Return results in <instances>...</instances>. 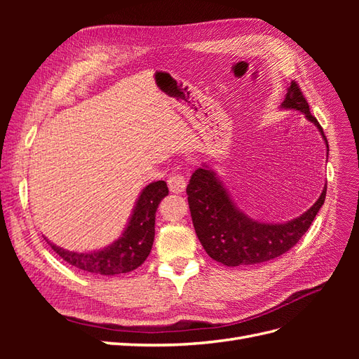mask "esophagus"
<instances>
[{
    "label": "esophagus",
    "mask_w": 359,
    "mask_h": 359,
    "mask_svg": "<svg viewBox=\"0 0 359 359\" xmlns=\"http://www.w3.org/2000/svg\"><path fill=\"white\" fill-rule=\"evenodd\" d=\"M168 186L172 193L178 194V193H182L184 190H186L187 181L181 175V173H172V175H169V178H168Z\"/></svg>",
    "instance_id": "1"
}]
</instances>
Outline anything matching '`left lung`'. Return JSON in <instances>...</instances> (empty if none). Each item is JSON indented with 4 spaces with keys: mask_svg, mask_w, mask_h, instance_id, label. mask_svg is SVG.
<instances>
[{
    "mask_svg": "<svg viewBox=\"0 0 359 359\" xmlns=\"http://www.w3.org/2000/svg\"><path fill=\"white\" fill-rule=\"evenodd\" d=\"M280 107L302 112L319 128L327 145L328 158V140L318 119L310 114L306 97L295 81L287 86ZM187 194L194 231L205 252L226 266H240L268 262L289 252L309 231L319 212L327 196V184L310 210L285 223H262L243 212L232 201L222 180L206 163H202V166L193 172Z\"/></svg>",
    "mask_w": 359,
    "mask_h": 359,
    "instance_id": "1",
    "label": "left lung"
}]
</instances>
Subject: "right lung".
Listing matches in <instances>:
<instances>
[{
	"instance_id": "1",
	"label": "right lung",
	"mask_w": 359,
	"mask_h": 359,
	"mask_svg": "<svg viewBox=\"0 0 359 359\" xmlns=\"http://www.w3.org/2000/svg\"><path fill=\"white\" fill-rule=\"evenodd\" d=\"M168 186L165 181L151 182L140 191L135 208L130 215L124 232L116 241L102 250L88 253L70 252L48 241L61 259L72 266L85 271V273L100 276H116L130 273L145 262L151 248H153L156 235V211L160 201L168 196Z\"/></svg>"
}]
</instances>
